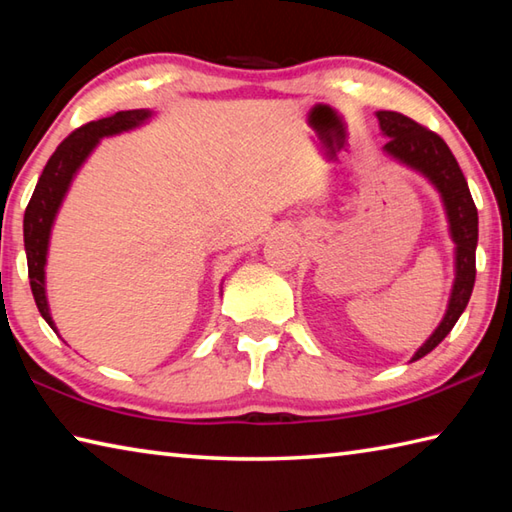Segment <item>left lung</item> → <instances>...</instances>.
Listing matches in <instances>:
<instances>
[{
  "label": "left lung",
  "mask_w": 512,
  "mask_h": 512,
  "mask_svg": "<svg viewBox=\"0 0 512 512\" xmlns=\"http://www.w3.org/2000/svg\"><path fill=\"white\" fill-rule=\"evenodd\" d=\"M377 122L382 135L388 137L384 155L404 164L415 173L424 175L442 197L444 213L448 219V233L455 244V282L450 288L448 306L442 322L426 342L417 348L410 362L428 355L453 330L457 319L468 306L475 286V250H477V208L466 177L459 168L455 155L433 130H426L413 119L395 113V110H377Z\"/></svg>",
  "instance_id": "1"
}]
</instances>
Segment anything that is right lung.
<instances>
[{
	"label": "right lung",
	"instance_id": "right-lung-1",
	"mask_svg": "<svg viewBox=\"0 0 512 512\" xmlns=\"http://www.w3.org/2000/svg\"><path fill=\"white\" fill-rule=\"evenodd\" d=\"M153 110L135 108V110H119V113L97 119L82 128H77L73 135H68L57 150L50 155L44 173L39 177L35 193L30 197L24 213V248L28 259V279L30 290H33L35 304L39 313L46 319V324L55 330L57 326L50 315L48 297H46V262H48V246L53 224L57 219L59 208H62L70 184H73L79 168L84 166L90 153L97 148L104 137L122 135L128 130L148 124L153 119ZM59 335V333H57Z\"/></svg>",
	"mask_w": 512,
	"mask_h": 512
}]
</instances>
